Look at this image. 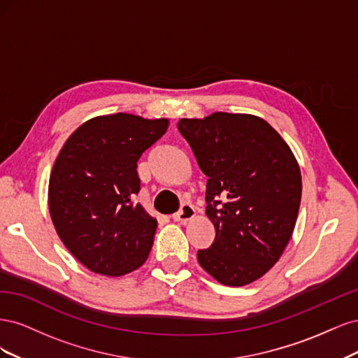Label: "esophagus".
<instances>
[{"mask_svg": "<svg viewBox=\"0 0 358 358\" xmlns=\"http://www.w3.org/2000/svg\"><path fill=\"white\" fill-rule=\"evenodd\" d=\"M194 215H196V210H194L191 204H183L182 208H180V210L173 215V221L187 222V221L194 218Z\"/></svg>", "mask_w": 358, "mask_h": 358, "instance_id": "34e87169", "label": "esophagus"}]
</instances>
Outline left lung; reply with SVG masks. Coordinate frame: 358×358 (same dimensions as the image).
<instances>
[{"label":"left lung","mask_w":358,"mask_h":358,"mask_svg":"<svg viewBox=\"0 0 358 358\" xmlns=\"http://www.w3.org/2000/svg\"><path fill=\"white\" fill-rule=\"evenodd\" d=\"M178 129L208 176L206 215L216 234L197 252L199 263L224 285L251 284L273 267L294 231L301 199L297 159L254 115L183 117Z\"/></svg>","instance_id":"obj_1"}]
</instances>
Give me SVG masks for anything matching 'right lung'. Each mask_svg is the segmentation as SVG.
Segmentation results:
<instances>
[{"label":"right lung","instance_id":"right-lung-1","mask_svg":"<svg viewBox=\"0 0 358 358\" xmlns=\"http://www.w3.org/2000/svg\"><path fill=\"white\" fill-rule=\"evenodd\" d=\"M167 127L164 117L96 116L59 150L49 179L50 218L62 243L91 272L122 276L146 262L157 220L133 201L140 191L136 169Z\"/></svg>","mask_w":358,"mask_h":358}]
</instances>
